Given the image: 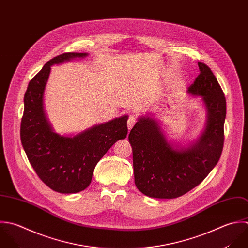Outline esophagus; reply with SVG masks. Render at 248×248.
<instances>
[{
	"label": "esophagus",
	"mask_w": 248,
	"mask_h": 248,
	"mask_svg": "<svg viewBox=\"0 0 248 248\" xmlns=\"http://www.w3.org/2000/svg\"><path fill=\"white\" fill-rule=\"evenodd\" d=\"M136 122H137V119H136V117H135V116H133V115H131V116L129 117L128 121H127L128 129H129V130H131V129L134 127V125L136 124Z\"/></svg>",
	"instance_id": "34e87169"
}]
</instances>
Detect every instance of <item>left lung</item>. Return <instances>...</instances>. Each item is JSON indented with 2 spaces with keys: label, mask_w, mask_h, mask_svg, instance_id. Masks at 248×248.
Masks as SVG:
<instances>
[{
  "label": "left lung",
  "mask_w": 248,
  "mask_h": 248,
  "mask_svg": "<svg viewBox=\"0 0 248 248\" xmlns=\"http://www.w3.org/2000/svg\"><path fill=\"white\" fill-rule=\"evenodd\" d=\"M198 66L200 73L188 93L201 97L208 120L195 144L174 149L157 122L148 116L140 118L130 132L135 184L146 196L171 199L184 195L208 176L221 156L226 99L211 68L200 62Z\"/></svg>",
  "instance_id": "8db88e82"
}]
</instances>
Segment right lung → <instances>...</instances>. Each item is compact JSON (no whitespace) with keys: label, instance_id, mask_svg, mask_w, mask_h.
Wrapping results in <instances>:
<instances>
[{"label":"right lung","instance_id":"obj_1","mask_svg":"<svg viewBox=\"0 0 248 248\" xmlns=\"http://www.w3.org/2000/svg\"><path fill=\"white\" fill-rule=\"evenodd\" d=\"M85 56V53H63L53 58L30 81L24 96L20 128L23 148L40 180L60 193H76L86 188L98 162L128 133L127 115L73 138L52 131L43 108V93L51 65Z\"/></svg>","mask_w":248,"mask_h":248}]
</instances>
